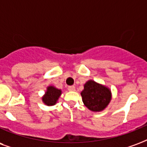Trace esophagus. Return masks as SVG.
Masks as SVG:
<instances>
[{"instance_id": "1", "label": "esophagus", "mask_w": 147, "mask_h": 147, "mask_svg": "<svg viewBox=\"0 0 147 147\" xmlns=\"http://www.w3.org/2000/svg\"><path fill=\"white\" fill-rule=\"evenodd\" d=\"M67 89H68L69 91H75V86H68V88H67Z\"/></svg>"}]
</instances>
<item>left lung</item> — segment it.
Segmentation results:
<instances>
[{"instance_id": "obj_1", "label": "left lung", "mask_w": 147, "mask_h": 147, "mask_svg": "<svg viewBox=\"0 0 147 147\" xmlns=\"http://www.w3.org/2000/svg\"><path fill=\"white\" fill-rule=\"evenodd\" d=\"M81 95L85 106L95 112L104 110L111 99L110 89L93 80L88 81L84 85Z\"/></svg>"}]
</instances>
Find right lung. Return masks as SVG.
Listing matches in <instances>:
<instances>
[{"label": "right lung", "instance_id": "obj_1", "mask_svg": "<svg viewBox=\"0 0 147 147\" xmlns=\"http://www.w3.org/2000/svg\"><path fill=\"white\" fill-rule=\"evenodd\" d=\"M61 94V90L53 86H49L47 88V92L42 99L47 105H49V106L54 105L60 97Z\"/></svg>", "mask_w": 147, "mask_h": 147}]
</instances>
